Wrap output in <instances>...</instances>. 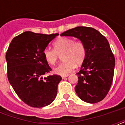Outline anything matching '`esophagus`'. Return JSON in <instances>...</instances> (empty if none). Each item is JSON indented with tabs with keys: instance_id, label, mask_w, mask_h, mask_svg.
I'll list each match as a JSON object with an SVG mask.
<instances>
[{
	"instance_id": "34e87169",
	"label": "esophagus",
	"mask_w": 125,
	"mask_h": 125,
	"mask_svg": "<svg viewBox=\"0 0 125 125\" xmlns=\"http://www.w3.org/2000/svg\"><path fill=\"white\" fill-rule=\"evenodd\" d=\"M66 77H68V75H65V76H62V79L65 78H66Z\"/></svg>"
}]
</instances>
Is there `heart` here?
<instances>
[{
    "label": "heart",
    "instance_id": "1",
    "mask_svg": "<svg viewBox=\"0 0 125 125\" xmlns=\"http://www.w3.org/2000/svg\"><path fill=\"white\" fill-rule=\"evenodd\" d=\"M53 49H45L43 51L45 60L49 65L57 63L59 55L63 60L62 63L54 68L55 73L62 76L68 75L73 70L76 65H81L84 62L86 50L83 42L73 40L70 37H60L53 43Z\"/></svg>",
    "mask_w": 125,
    "mask_h": 125
}]
</instances>
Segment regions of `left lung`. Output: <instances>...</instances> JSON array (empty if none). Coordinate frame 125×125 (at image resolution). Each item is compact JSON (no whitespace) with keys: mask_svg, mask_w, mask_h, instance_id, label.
I'll return each mask as SVG.
<instances>
[{"mask_svg":"<svg viewBox=\"0 0 125 125\" xmlns=\"http://www.w3.org/2000/svg\"><path fill=\"white\" fill-rule=\"evenodd\" d=\"M79 39L86 47V55L81 70L76 73L78 82L75 90L88 103H96L110 90L114 76L115 59L108 41L99 31L88 27H77L61 34Z\"/></svg>","mask_w":125,"mask_h":125,"instance_id":"8db88e82","label":"left lung"}]
</instances>
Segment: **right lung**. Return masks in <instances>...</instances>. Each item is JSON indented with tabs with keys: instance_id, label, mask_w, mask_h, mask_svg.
Segmentation results:
<instances>
[{
	"instance_id": "obj_1",
	"label": "right lung",
	"mask_w": 125,
	"mask_h": 125,
	"mask_svg": "<svg viewBox=\"0 0 125 125\" xmlns=\"http://www.w3.org/2000/svg\"><path fill=\"white\" fill-rule=\"evenodd\" d=\"M58 35L25 31L13 38L7 50L8 80L18 96L31 107L50 104L57 95L62 77L56 74L42 76L52 70L43 51Z\"/></svg>"
}]
</instances>
